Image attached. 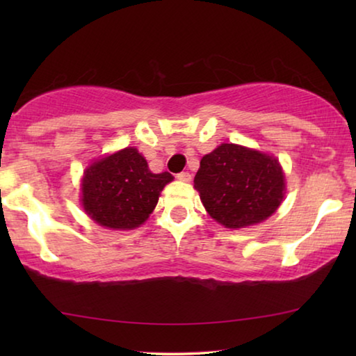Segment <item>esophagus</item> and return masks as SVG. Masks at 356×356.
Here are the masks:
<instances>
[{
  "mask_svg": "<svg viewBox=\"0 0 356 356\" xmlns=\"http://www.w3.org/2000/svg\"><path fill=\"white\" fill-rule=\"evenodd\" d=\"M177 179L180 180V182H190L191 180V174L190 172H179L177 174Z\"/></svg>",
  "mask_w": 356,
  "mask_h": 356,
  "instance_id": "esophagus-1",
  "label": "esophagus"
}]
</instances>
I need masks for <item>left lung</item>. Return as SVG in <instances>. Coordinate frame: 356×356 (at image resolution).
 <instances>
[{"mask_svg": "<svg viewBox=\"0 0 356 356\" xmlns=\"http://www.w3.org/2000/svg\"><path fill=\"white\" fill-rule=\"evenodd\" d=\"M284 172L278 159L238 144H221L204 155L195 188L215 221L229 229L257 225L284 200Z\"/></svg>", "mask_w": 356, "mask_h": 356, "instance_id": "obj_1", "label": "left lung"}]
</instances>
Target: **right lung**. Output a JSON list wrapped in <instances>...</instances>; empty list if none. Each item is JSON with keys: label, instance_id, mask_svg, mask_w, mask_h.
<instances>
[{"label": "right lung", "instance_id": "right-lung-1", "mask_svg": "<svg viewBox=\"0 0 356 356\" xmlns=\"http://www.w3.org/2000/svg\"><path fill=\"white\" fill-rule=\"evenodd\" d=\"M170 172L154 174L135 147L95 160L81 179V206L97 225L135 229L154 212L160 191L172 182Z\"/></svg>", "mask_w": 356, "mask_h": 356}]
</instances>
